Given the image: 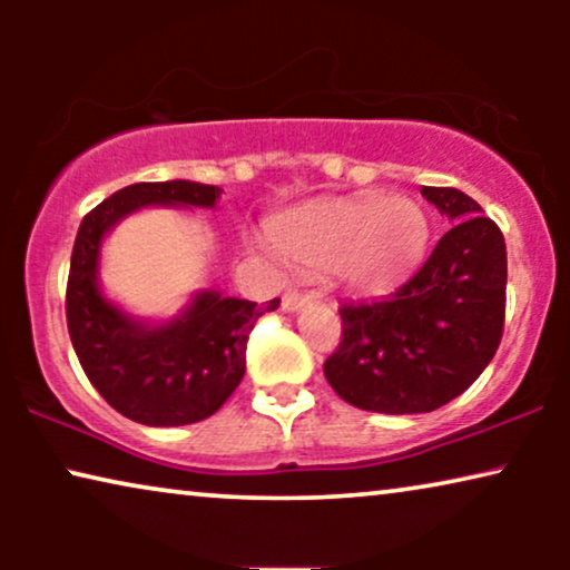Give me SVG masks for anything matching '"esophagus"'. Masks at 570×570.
Returning a JSON list of instances; mask_svg holds the SVG:
<instances>
[{
	"label": "esophagus",
	"mask_w": 570,
	"mask_h": 570,
	"mask_svg": "<svg viewBox=\"0 0 570 570\" xmlns=\"http://www.w3.org/2000/svg\"><path fill=\"white\" fill-rule=\"evenodd\" d=\"M308 301H311V295H303V293L291 291V293L283 295V308L285 311H301Z\"/></svg>",
	"instance_id": "1"
}]
</instances>
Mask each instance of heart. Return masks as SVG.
Returning <instances> with one entry per match:
<instances>
[{
    "instance_id": "1",
    "label": "heart",
    "mask_w": 570,
    "mask_h": 570,
    "mask_svg": "<svg viewBox=\"0 0 570 570\" xmlns=\"http://www.w3.org/2000/svg\"><path fill=\"white\" fill-rule=\"evenodd\" d=\"M272 244L301 269L340 267L361 293H384L423 262L431 228L415 202L371 194L308 202L272 225Z\"/></svg>"
}]
</instances>
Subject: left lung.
I'll use <instances>...</instances> for the list:
<instances>
[{"mask_svg": "<svg viewBox=\"0 0 570 570\" xmlns=\"http://www.w3.org/2000/svg\"><path fill=\"white\" fill-rule=\"evenodd\" d=\"M423 197L454 228L394 293L340 308L342 342L324 376L353 407L439 410L478 381L501 345L509 277L501 228L451 186H423Z\"/></svg>", "mask_w": 570, "mask_h": 570, "instance_id": "obj_1", "label": "left lung"}]
</instances>
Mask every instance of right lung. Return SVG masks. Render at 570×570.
I'll return each mask as SVG.
<instances>
[{
  "instance_id": "obj_1",
  "label": "right lung",
  "mask_w": 570,
  "mask_h": 570,
  "mask_svg": "<svg viewBox=\"0 0 570 570\" xmlns=\"http://www.w3.org/2000/svg\"><path fill=\"white\" fill-rule=\"evenodd\" d=\"M223 189L197 181L131 184L82 217L67 279V330L85 376L124 417L153 428L215 415L246 371V342L272 298H225L202 291L176 318L147 324L106 298L98 285L104 236L147 205L215 207Z\"/></svg>"
}]
</instances>
